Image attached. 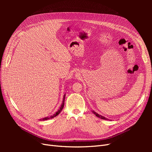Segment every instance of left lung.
Returning <instances> with one entry per match:
<instances>
[{
	"mask_svg": "<svg viewBox=\"0 0 152 152\" xmlns=\"http://www.w3.org/2000/svg\"><path fill=\"white\" fill-rule=\"evenodd\" d=\"M92 112H93V113L94 115H96V117H99V118H102V119H104V120H108V119L107 118H106V117H103V116H102V115H101L98 114V113H96V112H94V111H92Z\"/></svg>",
	"mask_w": 152,
	"mask_h": 152,
	"instance_id": "8db88e82",
	"label": "left lung"
}]
</instances>
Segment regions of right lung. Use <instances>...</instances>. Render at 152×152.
<instances>
[{
	"instance_id": "add662e5",
	"label": "right lung",
	"mask_w": 152,
	"mask_h": 152,
	"mask_svg": "<svg viewBox=\"0 0 152 152\" xmlns=\"http://www.w3.org/2000/svg\"><path fill=\"white\" fill-rule=\"evenodd\" d=\"M65 95H66V94H65V95H64V96H63V99L62 104H61V105L60 108H59V109L58 110V111H57L56 113H54V115H51V116L47 117H45V118H42V119H40L41 121H45V120H48V119H50V118H54V117H56V116L58 115L61 112V110H63V107H64V104H65Z\"/></svg>"
}]
</instances>
